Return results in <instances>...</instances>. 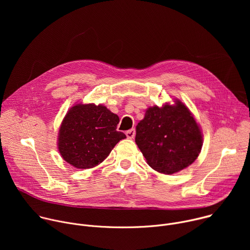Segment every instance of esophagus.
I'll use <instances>...</instances> for the list:
<instances>
[{"mask_svg": "<svg viewBox=\"0 0 250 250\" xmlns=\"http://www.w3.org/2000/svg\"><path fill=\"white\" fill-rule=\"evenodd\" d=\"M125 134H126V137H127V138L131 139V138H133L134 135H135V129H134V128H131V129L127 130V131L125 132Z\"/></svg>", "mask_w": 250, "mask_h": 250, "instance_id": "34e87169", "label": "esophagus"}]
</instances>
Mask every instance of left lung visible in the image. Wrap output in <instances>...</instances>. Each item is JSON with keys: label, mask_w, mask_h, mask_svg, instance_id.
Wrapping results in <instances>:
<instances>
[{"label": "left lung", "mask_w": 250, "mask_h": 250, "mask_svg": "<svg viewBox=\"0 0 250 250\" xmlns=\"http://www.w3.org/2000/svg\"><path fill=\"white\" fill-rule=\"evenodd\" d=\"M135 142L147 164L163 174H173L198 157L203 136L187 106L180 101L146 110L136 125Z\"/></svg>", "instance_id": "8db88e82"}]
</instances>
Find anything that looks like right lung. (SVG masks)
Wrapping results in <instances>:
<instances>
[{
  "mask_svg": "<svg viewBox=\"0 0 250 250\" xmlns=\"http://www.w3.org/2000/svg\"><path fill=\"white\" fill-rule=\"evenodd\" d=\"M120 119L104 105L78 104L66 114L58 136L62 158L78 169L103 162L125 134L117 130Z\"/></svg>",
  "mask_w": 250,
  "mask_h": 250,
  "instance_id": "obj_1",
  "label": "right lung"
}]
</instances>
